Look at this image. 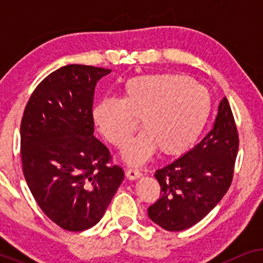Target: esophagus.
<instances>
[{"label":"esophagus","instance_id":"1","mask_svg":"<svg viewBox=\"0 0 263 263\" xmlns=\"http://www.w3.org/2000/svg\"><path fill=\"white\" fill-rule=\"evenodd\" d=\"M125 175H127V177L129 179H138L139 177H141V171L139 170V168H128L127 171H125Z\"/></svg>","mask_w":263,"mask_h":263}]
</instances>
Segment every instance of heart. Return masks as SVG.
Listing matches in <instances>:
<instances>
[{
	"instance_id": "1",
	"label": "heart",
	"mask_w": 263,
	"mask_h": 263,
	"mask_svg": "<svg viewBox=\"0 0 263 263\" xmlns=\"http://www.w3.org/2000/svg\"><path fill=\"white\" fill-rule=\"evenodd\" d=\"M211 109L210 92L200 82L181 74L156 73L125 81L121 98L99 100L93 120L111 145L123 148L141 117L145 129L124 151L129 163L140 164L157 149L174 157L192 148Z\"/></svg>"
}]
</instances>
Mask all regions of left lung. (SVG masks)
Here are the masks:
<instances>
[{
	"instance_id": "left-lung-1",
	"label": "left lung",
	"mask_w": 263,
	"mask_h": 263,
	"mask_svg": "<svg viewBox=\"0 0 263 263\" xmlns=\"http://www.w3.org/2000/svg\"><path fill=\"white\" fill-rule=\"evenodd\" d=\"M239 138L226 97L211 132L174 163L156 171L160 196L148 217L166 231H183L206 217L232 183Z\"/></svg>"
}]
</instances>
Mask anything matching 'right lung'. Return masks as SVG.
Masks as SVG:
<instances>
[{
    "instance_id": "right-lung-1",
    "label": "right lung",
    "mask_w": 263,
    "mask_h": 263,
    "mask_svg": "<svg viewBox=\"0 0 263 263\" xmlns=\"http://www.w3.org/2000/svg\"><path fill=\"white\" fill-rule=\"evenodd\" d=\"M111 69L69 64L39 82L20 127L23 171L34 200L67 231L96 225L124 178L107 147L93 136V99Z\"/></svg>"
}]
</instances>
